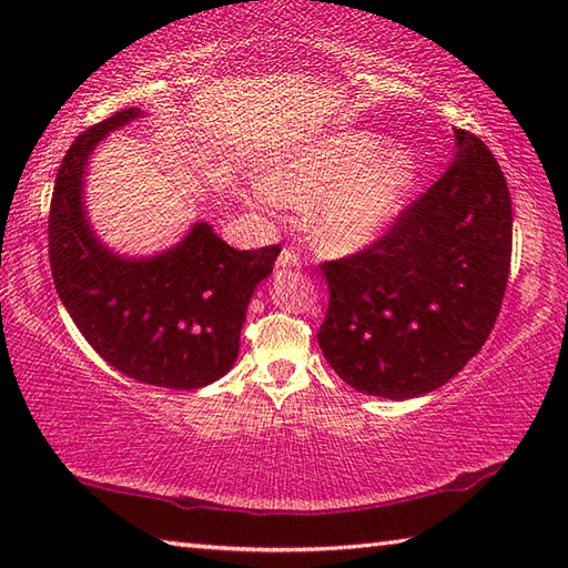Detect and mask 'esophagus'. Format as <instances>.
<instances>
[{
	"label": "esophagus",
	"instance_id": "obj_1",
	"mask_svg": "<svg viewBox=\"0 0 568 568\" xmlns=\"http://www.w3.org/2000/svg\"><path fill=\"white\" fill-rule=\"evenodd\" d=\"M275 265H277V268H297L300 256L291 248H283L281 256H277V261H275Z\"/></svg>",
	"mask_w": 568,
	"mask_h": 568
}]
</instances>
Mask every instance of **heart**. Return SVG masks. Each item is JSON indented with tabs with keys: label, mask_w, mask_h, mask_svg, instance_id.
<instances>
[{
	"label": "heart",
	"mask_w": 568,
	"mask_h": 568,
	"mask_svg": "<svg viewBox=\"0 0 568 568\" xmlns=\"http://www.w3.org/2000/svg\"><path fill=\"white\" fill-rule=\"evenodd\" d=\"M385 136L344 129L283 153L263 178L271 202L307 204L310 232L334 253L368 248L400 220L417 185V159Z\"/></svg>",
	"instance_id": "obj_1"
}]
</instances>
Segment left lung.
<instances>
[{
	"label": "left lung",
	"instance_id": "obj_1",
	"mask_svg": "<svg viewBox=\"0 0 568 568\" xmlns=\"http://www.w3.org/2000/svg\"><path fill=\"white\" fill-rule=\"evenodd\" d=\"M454 161L376 244L320 268L327 364L358 393L409 400L452 381L496 324L510 273L513 204L498 161L454 129Z\"/></svg>",
	"mask_w": 568,
	"mask_h": 568
}]
</instances>
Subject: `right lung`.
<instances>
[{
  "label": "right lung",
  "instance_id": "add662e5",
  "mask_svg": "<svg viewBox=\"0 0 568 568\" xmlns=\"http://www.w3.org/2000/svg\"><path fill=\"white\" fill-rule=\"evenodd\" d=\"M139 116V106L116 112L68 149L48 216V258L58 297L106 364L159 388L195 390L234 366L251 295L281 246L236 251L195 222L155 256L106 248L84 210V168L106 134Z\"/></svg>",
  "mask_w": 568,
  "mask_h": 568
}]
</instances>
